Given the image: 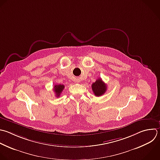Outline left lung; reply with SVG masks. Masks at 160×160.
<instances>
[{"label": "left lung", "instance_id": "8db88e82", "mask_svg": "<svg viewBox=\"0 0 160 160\" xmlns=\"http://www.w3.org/2000/svg\"><path fill=\"white\" fill-rule=\"evenodd\" d=\"M91 88L94 95L98 97L104 94L107 89L106 84L100 78L97 79L95 82H93Z\"/></svg>", "mask_w": 160, "mask_h": 160}]
</instances>
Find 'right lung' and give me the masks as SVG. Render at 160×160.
I'll list each match as a JSON object with an SVG mask.
<instances>
[{
	"instance_id": "right-lung-1",
	"label": "right lung",
	"mask_w": 160,
	"mask_h": 160,
	"mask_svg": "<svg viewBox=\"0 0 160 160\" xmlns=\"http://www.w3.org/2000/svg\"><path fill=\"white\" fill-rule=\"evenodd\" d=\"M64 89V86L63 84H57L54 86V91L56 94V97H59L61 93L62 92L63 89Z\"/></svg>"
}]
</instances>
